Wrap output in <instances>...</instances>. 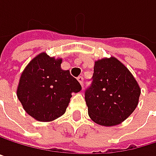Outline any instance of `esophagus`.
<instances>
[{
  "mask_svg": "<svg viewBox=\"0 0 156 156\" xmlns=\"http://www.w3.org/2000/svg\"><path fill=\"white\" fill-rule=\"evenodd\" d=\"M77 80H79V82L80 83V85H81V86H83L84 79H83V76H77Z\"/></svg>",
  "mask_w": 156,
  "mask_h": 156,
  "instance_id": "34e87169",
  "label": "esophagus"
}]
</instances>
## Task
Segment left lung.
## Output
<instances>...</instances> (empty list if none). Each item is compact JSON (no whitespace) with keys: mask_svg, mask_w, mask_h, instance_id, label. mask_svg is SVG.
Wrapping results in <instances>:
<instances>
[{"mask_svg":"<svg viewBox=\"0 0 156 156\" xmlns=\"http://www.w3.org/2000/svg\"><path fill=\"white\" fill-rule=\"evenodd\" d=\"M85 101L90 119L103 126L126 120L138 105L140 87L128 68L115 57L95 62Z\"/></svg>","mask_w":156,"mask_h":156,"instance_id":"left-lung-1","label":"left lung"}]
</instances>
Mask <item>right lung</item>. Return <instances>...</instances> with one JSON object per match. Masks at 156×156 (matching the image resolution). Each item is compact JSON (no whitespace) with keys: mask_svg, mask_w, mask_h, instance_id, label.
<instances>
[{"mask_svg":"<svg viewBox=\"0 0 156 156\" xmlns=\"http://www.w3.org/2000/svg\"><path fill=\"white\" fill-rule=\"evenodd\" d=\"M61 62L42 53L22 73L17 97L25 112L37 121L51 122L62 116L71 94L81 90L69 70L61 69Z\"/></svg>","mask_w":156,"mask_h":156,"instance_id":"add662e5","label":"right lung"}]
</instances>
